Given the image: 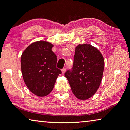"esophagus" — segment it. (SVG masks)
<instances>
[{
	"label": "esophagus",
	"instance_id": "1",
	"mask_svg": "<svg viewBox=\"0 0 130 130\" xmlns=\"http://www.w3.org/2000/svg\"><path fill=\"white\" fill-rule=\"evenodd\" d=\"M66 70H67V69H66L65 68H63V69H62V73L63 75L65 73Z\"/></svg>",
	"mask_w": 130,
	"mask_h": 130
}]
</instances>
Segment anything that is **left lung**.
Segmentation results:
<instances>
[{
  "instance_id": "8db88e82",
  "label": "left lung",
  "mask_w": 130,
  "mask_h": 130,
  "mask_svg": "<svg viewBox=\"0 0 130 130\" xmlns=\"http://www.w3.org/2000/svg\"><path fill=\"white\" fill-rule=\"evenodd\" d=\"M104 59L95 47L89 44H79L76 47L72 68L65 76L73 94L80 100L93 95L101 82Z\"/></svg>"
}]
</instances>
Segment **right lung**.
I'll use <instances>...</instances> for the list:
<instances>
[{
    "label": "right lung",
    "instance_id": "add662e5",
    "mask_svg": "<svg viewBox=\"0 0 130 130\" xmlns=\"http://www.w3.org/2000/svg\"><path fill=\"white\" fill-rule=\"evenodd\" d=\"M53 45L38 41L29 46L22 54L21 67L25 83L33 94L48 95L54 88L61 71L57 68V56L51 50Z\"/></svg>",
    "mask_w": 130,
    "mask_h": 130
}]
</instances>
